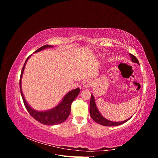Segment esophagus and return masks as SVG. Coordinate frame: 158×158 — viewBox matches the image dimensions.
Segmentation results:
<instances>
[{
	"mask_svg": "<svg viewBox=\"0 0 158 158\" xmlns=\"http://www.w3.org/2000/svg\"><path fill=\"white\" fill-rule=\"evenodd\" d=\"M92 85V82H91L90 80H85L83 82V86L85 88H88L91 86Z\"/></svg>",
	"mask_w": 158,
	"mask_h": 158,
	"instance_id": "obj_1",
	"label": "esophagus"
}]
</instances>
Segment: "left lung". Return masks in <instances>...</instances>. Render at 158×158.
<instances>
[{"mask_svg":"<svg viewBox=\"0 0 158 158\" xmlns=\"http://www.w3.org/2000/svg\"><path fill=\"white\" fill-rule=\"evenodd\" d=\"M130 56L131 58V60L133 62V63L139 64V62H138L137 58L135 55L130 54ZM89 113H90L91 117H92V118L94 121L99 124V125H102L103 126H106V127H114V126L121 125L122 124L127 122L129 119L132 117H131L128 119H127V120L121 121V122H113V121L107 120V119H106V118H104L98 111V109L96 107V105H95L94 97L92 94L91 95V99H90V104H89Z\"/></svg>","mask_w":158,"mask_h":158,"instance_id":"left-lung-1","label":"left lung"}]
</instances>
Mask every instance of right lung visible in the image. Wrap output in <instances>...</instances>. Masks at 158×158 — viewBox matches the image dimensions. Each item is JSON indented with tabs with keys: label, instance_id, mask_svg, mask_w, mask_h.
<instances>
[{
	"label": "right lung",
	"instance_id": "add662e5",
	"mask_svg": "<svg viewBox=\"0 0 158 158\" xmlns=\"http://www.w3.org/2000/svg\"><path fill=\"white\" fill-rule=\"evenodd\" d=\"M52 47L53 46L45 45L40 47V49H38L34 52H39L46 48H49V47ZM31 55H30L27 57L25 62L24 65H23V68L22 69V73H21L20 79V92H21L23 103H24V106L26 109L27 110L28 113L31 114V117L34 118L37 121L41 123V124H44V125H57V124L63 123L69 117V114L70 113L71 104L76 99V98L78 95L80 89L79 88H77L73 90L70 91V92H69V93H67L65 95V96L63 98L62 102L58 105V106H56L55 107L52 108V109L48 110V111H36V110L32 109L26 102L24 96H23L22 91V84H21L22 83L21 80L22 77V74L23 73V70H24V68H25V65L27 63L28 59L30 58Z\"/></svg>",
	"mask_w": 158,
	"mask_h": 158
}]
</instances>
